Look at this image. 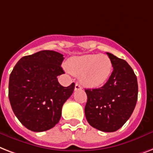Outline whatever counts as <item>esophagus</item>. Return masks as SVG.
I'll return each instance as SVG.
<instances>
[{"label": "esophagus", "instance_id": "obj_1", "mask_svg": "<svg viewBox=\"0 0 153 153\" xmlns=\"http://www.w3.org/2000/svg\"><path fill=\"white\" fill-rule=\"evenodd\" d=\"M79 89H82V87L79 83H76L75 86H74V90H79Z\"/></svg>", "mask_w": 153, "mask_h": 153}]
</instances>
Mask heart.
Masks as SVG:
<instances>
[{"label": "heart", "instance_id": "1", "mask_svg": "<svg viewBox=\"0 0 153 153\" xmlns=\"http://www.w3.org/2000/svg\"><path fill=\"white\" fill-rule=\"evenodd\" d=\"M66 67L71 74L79 75L84 85L92 88L106 83L112 71V63L105 54L72 56L67 61Z\"/></svg>", "mask_w": 153, "mask_h": 153}]
</instances>
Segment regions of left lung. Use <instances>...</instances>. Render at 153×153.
<instances>
[{
  "label": "left lung",
  "instance_id": "left-lung-1",
  "mask_svg": "<svg viewBox=\"0 0 153 153\" xmlns=\"http://www.w3.org/2000/svg\"><path fill=\"white\" fill-rule=\"evenodd\" d=\"M107 55L113 71L105 85L87 89L85 115L90 126L104 132H114L129 120L136 106L138 94L137 77L127 62L111 53Z\"/></svg>",
  "mask_w": 153,
  "mask_h": 153
}]
</instances>
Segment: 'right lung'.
Segmentation results:
<instances>
[{
  "instance_id": "right-lung-1",
  "label": "right lung",
  "mask_w": 153,
  "mask_h": 153,
  "mask_svg": "<svg viewBox=\"0 0 153 153\" xmlns=\"http://www.w3.org/2000/svg\"><path fill=\"white\" fill-rule=\"evenodd\" d=\"M64 59L55 51H40L22 57L10 74V104L28 130L42 132L59 123L62 107L74 89V83L64 87L57 79L64 74L61 68Z\"/></svg>"
}]
</instances>
